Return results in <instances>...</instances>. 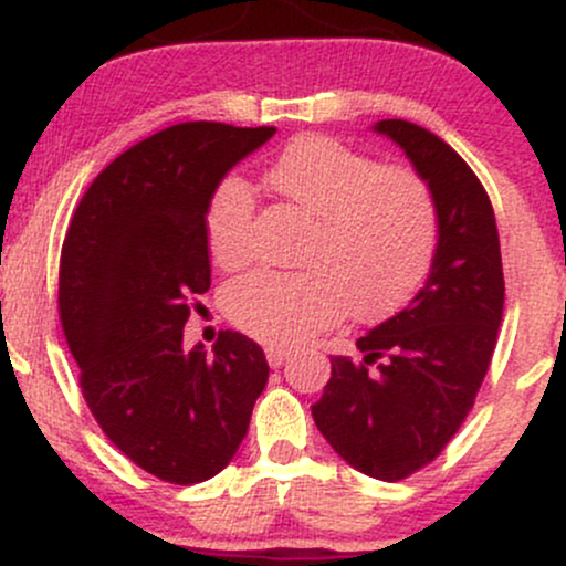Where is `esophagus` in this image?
I'll use <instances>...</instances> for the list:
<instances>
[{
	"instance_id": "34e87169",
	"label": "esophagus",
	"mask_w": 566,
	"mask_h": 566,
	"mask_svg": "<svg viewBox=\"0 0 566 566\" xmlns=\"http://www.w3.org/2000/svg\"><path fill=\"white\" fill-rule=\"evenodd\" d=\"M265 359H269L271 367L279 369V367L284 365V361H287V350H282V348H265Z\"/></svg>"
}]
</instances>
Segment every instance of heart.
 <instances>
[{
    "label": "heart",
    "instance_id": "heart-1",
    "mask_svg": "<svg viewBox=\"0 0 566 566\" xmlns=\"http://www.w3.org/2000/svg\"><path fill=\"white\" fill-rule=\"evenodd\" d=\"M279 197L314 216L303 271H252L226 287L229 319L265 346L292 348L335 324L391 314L418 290L433 261L439 207L409 167L382 165L346 143L308 135L265 170ZM255 193L239 175L216 186L205 212L212 261L237 269L250 258Z\"/></svg>",
    "mask_w": 566,
    "mask_h": 566
}]
</instances>
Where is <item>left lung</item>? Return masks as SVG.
Here are the masks:
<instances>
[{
    "mask_svg": "<svg viewBox=\"0 0 566 566\" xmlns=\"http://www.w3.org/2000/svg\"><path fill=\"white\" fill-rule=\"evenodd\" d=\"M439 207L431 274L399 314L356 340L359 361L333 356V378L311 407L329 447L382 482H399L444 450L490 369L503 322V261L490 197L439 135L382 119Z\"/></svg>",
    "mask_w": 566,
    "mask_h": 566,
    "instance_id": "8db88e82",
    "label": "left lung"
}]
</instances>
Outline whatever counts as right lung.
Returning <instances> with one entry per match:
<instances>
[{"mask_svg":"<svg viewBox=\"0 0 566 566\" xmlns=\"http://www.w3.org/2000/svg\"><path fill=\"white\" fill-rule=\"evenodd\" d=\"M276 127L184 122L135 143L87 188L61 252V311L97 426L170 484L212 479L237 454L269 380L263 348L223 329L184 350L210 290L207 201Z\"/></svg>","mask_w":566,"mask_h":566,"instance_id":"1","label":"right lung"}]
</instances>
